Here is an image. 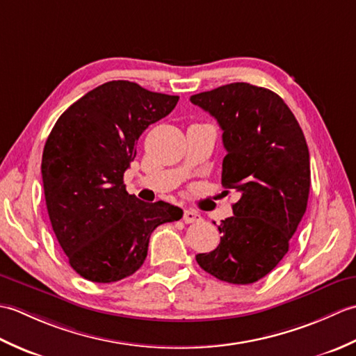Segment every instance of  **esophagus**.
<instances>
[{
    "mask_svg": "<svg viewBox=\"0 0 356 356\" xmlns=\"http://www.w3.org/2000/svg\"><path fill=\"white\" fill-rule=\"evenodd\" d=\"M202 217L197 213V211L194 209H185L184 211V222L185 223H195V222H200Z\"/></svg>",
    "mask_w": 356,
    "mask_h": 356,
    "instance_id": "1",
    "label": "esophagus"
}]
</instances>
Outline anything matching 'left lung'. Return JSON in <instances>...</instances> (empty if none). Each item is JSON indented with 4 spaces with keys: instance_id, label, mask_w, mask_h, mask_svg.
<instances>
[{
    "instance_id": "1",
    "label": "left lung",
    "mask_w": 356,
    "mask_h": 356,
    "mask_svg": "<svg viewBox=\"0 0 356 356\" xmlns=\"http://www.w3.org/2000/svg\"><path fill=\"white\" fill-rule=\"evenodd\" d=\"M222 128V185L240 193L222 220L220 243L199 266L232 284H251L282 261L303 218L311 188L305 134L277 93L234 82L191 96Z\"/></svg>"
}]
</instances>
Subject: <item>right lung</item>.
Here are the masks:
<instances>
[{"label": "right lung", "mask_w": 356, "mask_h": 356, "mask_svg": "<svg viewBox=\"0 0 356 356\" xmlns=\"http://www.w3.org/2000/svg\"><path fill=\"white\" fill-rule=\"evenodd\" d=\"M177 101L136 82L110 81L72 104L49 134L41 172L51 228L70 266L90 282L134 274L151 232L184 216L166 202L139 200L124 185L139 136Z\"/></svg>", "instance_id": "1"}]
</instances>
